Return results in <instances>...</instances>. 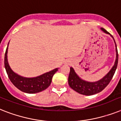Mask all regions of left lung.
Segmentation results:
<instances>
[{"instance_id":"8db88e82","label":"left lung","mask_w":121,"mask_h":121,"mask_svg":"<svg viewBox=\"0 0 121 121\" xmlns=\"http://www.w3.org/2000/svg\"><path fill=\"white\" fill-rule=\"evenodd\" d=\"M101 30L104 33L110 35V33L103 28H101ZM111 36L114 39L112 35ZM114 41L115 46H116V58L114 65L111 69L109 71V72L104 77H103L99 81H96V82H88V81H86L81 79L75 73L74 69L72 67H71L70 72H69V77H68V84L71 88H72L73 90L79 94L86 95V96H90V95H93L96 93H99L108 85L113 77L115 71L116 70L117 66V63H118V52H117L116 43L115 42L114 39Z\"/></svg>"}]
</instances>
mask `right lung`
Here are the masks:
<instances>
[{
	"label": "right lung",
	"mask_w": 121,
	"mask_h": 121,
	"mask_svg": "<svg viewBox=\"0 0 121 121\" xmlns=\"http://www.w3.org/2000/svg\"><path fill=\"white\" fill-rule=\"evenodd\" d=\"M8 46L5 53L4 65L8 76L13 84L20 91L29 94L39 93L47 89L50 85L52 78L58 70V68H55L37 77L25 78L20 76L13 71L9 65L7 60Z\"/></svg>",
	"instance_id": "right-lung-1"
}]
</instances>
